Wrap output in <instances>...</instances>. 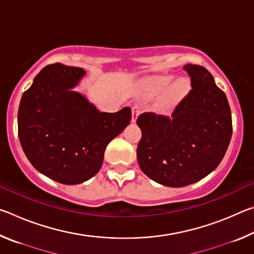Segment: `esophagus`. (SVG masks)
Masks as SVG:
<instances>
[{"instance_id":"esophagus-1","label":"esophagus","mask_w":254,"mask_h":254,"mask_svg":"<svg viewBox=\"0 0 254 254\" xmlns=\"http://www.w3.org/2000/svg\"><path fill=\"white\" fill-rule=\"evenodd\" d=\"M140 111H141L140 105H134L132 107V120H131L132 123L136 122L137 117H139V114H140Z\"/></svg>"}]
</instances>
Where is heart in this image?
Segmentation results:
<instances>
[{"label":"heart","mask_w":254,"mask_h":254,"mask_svg":"<svg viewBox=\"0 0 254 254\" xmlns=\"http://www.w3.org/2000/svg\"><path fill=\"white\" fill-rule=\"evenodd\" d=\"M142 87L151 96H158L163 92L159 101V109L168 113L188 96L191 84L186 77L175 79L173 75H154L142 80Z\"/></svg>","instance_id":"obj_1"}]
</instances>
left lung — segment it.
<instances>
[{
  "label": "left lung",
  "mask_w": 254,
  "mask_h": 254,
  "mask_svg": "<svg viewBox=\"0 0 254 254\" xmlns=\"http://www.w3.org/2000/svg\"><path fill=\"white\" fill-rule=\"evenodd\" d=\"M192 89L171 118L143 113L136 120L142 136L136 149L141 170L163 186L199 182L220 165L232 136L224 92L204 67L184 66Z\"/></svg>",
  "instance_id": "1"
}]
</instances>
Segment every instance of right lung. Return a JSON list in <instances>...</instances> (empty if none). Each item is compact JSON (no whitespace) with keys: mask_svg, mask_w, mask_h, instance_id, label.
I'll list each match as a JSON object with an SVG mask.
<instances>
[{"mask_svg":"<svg viewBox=\"0 0 254 254\" xmlns=\"http://www.w3.org/2000/svg\"><path fill=\"white\" fill-rule=\"evenodd\" d=\"M79 67L46 66L21 98L20 143L39 173L55 182L77 185L101 169L112 140L131 121V109L100 112L74 88L85 76Z\"/></svg>","mask_w":254,"mask_h":254,"instance_id":"obj_1","label":"right lung"}]
</instances>
